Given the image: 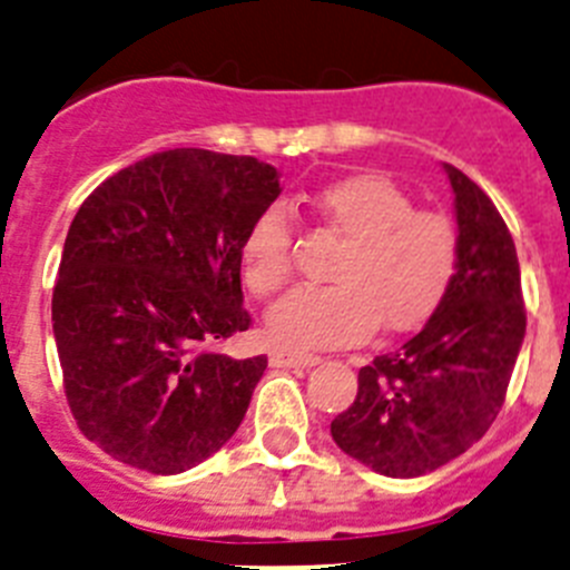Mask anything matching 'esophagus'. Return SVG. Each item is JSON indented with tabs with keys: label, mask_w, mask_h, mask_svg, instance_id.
Here are the masks:
<instances>
[{
	"label": "esophagus",
	"mask_w": 570,
	"mask_h": 570,
	"mask_svg": "<svg viewBox=\"0 0 570 570\" xmlns=\"http://www.w3.org/2000/svg\"><path fill=\"white\" fill-rule=\"evenodd\" d=\"M269 363L278 368H306V366H315V363H321V357L309 355V352H295V348L278 346L269 352Z\"/></svg>",
	"instance_id": "1"
}]
</instances>
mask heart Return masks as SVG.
I'll return each mask as SVG.
<instances>
[{"instance_id": "heart-1", "label": "heart", "mask_w": 570, "mask_h": 570, "mask_svg": "<svg viewBox=\"0 0 570 570\" xmlns=\"http://www.w3.org/2000/svg\"><path fill=\"white\" fill-rule=\"evenodd\" d=\"M312 209L346 247L332 264V286H306L278 301L266 332L284 348L343 346L381 323L409 332L449 295L460 269V235L449 215L414 209L383 176H346L312 196ZM289 215L266 207L240 240V278L253 295H275L292 275Z\"/></svg>"}]
</instances>
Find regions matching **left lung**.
<instances>
[{
  "instance_id": "left-lung-1",
  "label": "left lung",
  "mask_w": 570,
  "mask_h": 570,
  "mask_svg": "<svg viewBox=\"0 0 570 570\" xmlns=\"http://www.w3.org/2000/svg\"><path fill=\"white\" fill-rule=\"evenodd\" d=\"M443 170L454 189L458 278L412 341L357 372L355 403L332 420L348 458L397 480L440 469L489 432L525 337L509 227L469 176Z\"/></svg>"
}]
</instances>
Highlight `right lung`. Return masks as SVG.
Returning a JSON list of instances; mask_svg holds the SVG:
<instances>
[{"mask_svg":"<svg viewBox=\"0 0 570 570\" xmlns=\"http://www.w3.org/2000/svg\"><path fill=\"white\" fill-rule=\"evenodd\" d=\"M278 196L273 164L178 147L119 170L79 207L53 337L76 425L110 458L181 474L235 434L266 357L213 346L249 330L240 240Z\"/></svg>","mask_w":570,"mask_h":570,"instance_id":"right-lung-1","label":"right lung"}]
</instances>
